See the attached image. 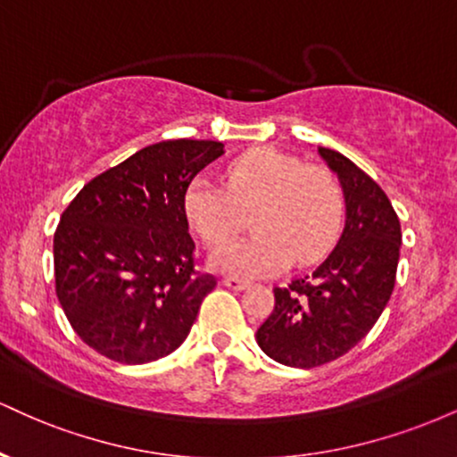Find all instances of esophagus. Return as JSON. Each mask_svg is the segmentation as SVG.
I'll list each match as a JSON object with an SVG mask.
<instances>
[{
  "mask_svg": "<svg viewBox=\"0 0 457 457\" xmlns=\"http://www.w3.org/2000/svg\"><path fill=\"white\" fill-rule=\"evenodd\" d=\"M246 283H249V281L240 279V277H234V275L223 277V286L232 287V290H243V287H246Z\"/></svg>",
  "mask_w": 457,
  "mask_h": 457,
  "instance_id": "obj_1",
  "label": "esophagus"
}]
</instances>
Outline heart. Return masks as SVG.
<instances>
[{
    "instance_id": "obj_1",
    "label": "heart",
    "mask_w": 457,
    "mask_h": 457,
    "mask_svg": "<svg viewBox=\"0 0 457 457\" xmlns=\"http://www.w3.org/2000/svg\"><path fill=\"white\" fill-rule=\"evenodd\" d=\"M199 238L219 246L252 217L256 234L214 251L212 264L238 277L275 275L328 253L344 225V191L324 165L272 148H255L225 167L223 187L193 178L182 197Z\"/></svg>"
}]
</instances>
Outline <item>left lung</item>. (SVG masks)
Masks as SVG:
<instances>
[{"instance_id":"obj_1","label":"left lung","mask_w":457,"mask_h":457,"mask_svg":"<svg viewBox=\"0 0 457 457\" xmlns=\"http://www.w3.org/2000/svg\"><path fill=\"white\" fill-rule=\"evenodd\" d=\"M318 152L344 187L345 228L309 275L272 290L275 307L255 335L270 359L301 370L344 356L378 322L402 245L400 219L378 182L339 152Z\"/></svg>"}]
</instances>
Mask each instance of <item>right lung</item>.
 Masks as SVG:
<instances>
[{
  "instance_id": "1",
  "label": "right lung",
  "mask_w": 457,
  "mask_h": 457,
  "mask_svg": "<svg viewBox=\"0 0 457 457\" xmlns=\"http://www.w3.org/2000/svg\"><path fill=\"white\" fill-rule=\"evenodd\" d=\"M223 144L170 139L92 178L54 236L55 295L79 337L115 363L167 356L217 277L195 270L185 188Z\"/></svg>"
}]
</instances>
